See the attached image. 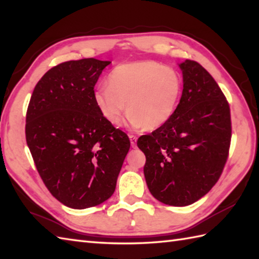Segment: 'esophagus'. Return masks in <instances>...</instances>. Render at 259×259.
<instances>
[{
    "label": "esophagus",
    "instance_id": "esophagus-1",
    "mask_svg": "<svg viewBox=\"0 0 259 259\" xmlns=\"http://www.w3.org/2000/svg\"><path fill=\"white\" fill-rule=\"evenodd\" d=\"M129 139H130V144H131V147H136V144H137V137L134 136V135H130L129 136Z\"/></svg>",
    "mask_w": 259,
    "mask_h": 259
}]
</instances>
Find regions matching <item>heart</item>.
<instances>
[{
    "mask_svg": "<svg viewBox=\"0 0 259 259\" xmlns=\"http://www.w3.org/2000/svg\"><path fill=\"white\" fill-rule=\"evenodd\" d=\"M108 88H99L95 102L110 124L119 125L123 113L135 128L157 129L171 118L181 82L171 68L153 61L120 64L110 72Z\"/></svg>",
    "mask_w": 259,
    "mask_h": 259,
    "instance_id": "b5f03b06",
    "label": "heart"
}]
</instances>
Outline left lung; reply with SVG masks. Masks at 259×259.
Segmentation results:
<instances>
[{"instance_id":"1","label":"left lung","mask_w":259,"mask_h":259,"mask_svg":"<svg viewBox=\"0 0 259 259\" xmlns=\"http://www.w3.org/2000/svg\"><path fill=\"white\" fill-rule=\"evenodd\" d=\"M184 89L171 118L137 141L145 153L151 195L169 206L199 200L217 183L227 161L232 122L217 82L199 63H179Z\"/></svg>"}]
</instances>
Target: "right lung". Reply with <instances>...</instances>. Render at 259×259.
Segmentation results:
<instances>
[{
    "instance_id": "right-lung-1",
    "label": "right lung",
    "mask_w": 259,
    "mask_h": 259,
    "mask_svg": "<svg viewBox=\"0 0 259 259\" xmlns=\"http://www.w3.org/2000/svg\"><path fill=\"white\" fill-rule=\"evenodd\" d=\"M110 61L81 59L50 69L33 90L25 137L43 183L64 206L85 209L112 196L130 141L102 117L95 85Z\"/></svg>"
}]
</instances>
